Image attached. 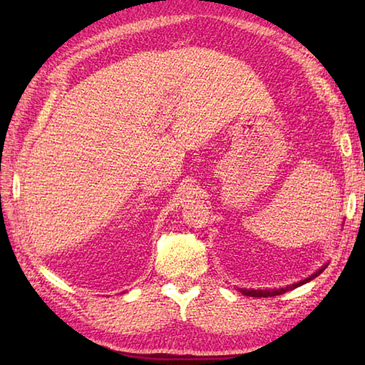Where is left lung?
I'll return each mask as SVG.
<instances>
[{"label": "left lung", "mask_w": 365, "mask_h": 365, "mask_svg": "<svg viewBox=\"0 0 365 365\" xmlns=\"http://www.w3.org/2000/svg\"><path fill=\"white\" fill-rule=\"evenodd\" d=\"M328 267V263L327 265H323V267H320L319 269L315 271L314 274H311L309 277H306V279H302V281H299V282H294V284H292V285H287V287H281V289H269V290H262V289H257V290H254V289H238L240 292H242L243 294H246V297H254V298H268V297H276V294H282V293H285V292H290V290H293V289H297V287H301L302 284H306V282H309V281H312V279H315L317 276L319 274H322L323 273V269Z\"/></svg>", "instance_id": "1"}]
</instances>
